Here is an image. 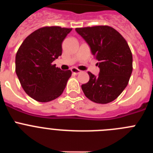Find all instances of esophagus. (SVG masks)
Masks as SVG:
<instances>
[{"mask_svg": "<svg viewBox=\"0 0 153 153\" xmlns=\"http://www.w3.org/2000/svg\"><path fill=\"white\" fill-rule=\"evenodd\" d=\"M71 71H72L73 74H78L81 72L80 70H78L77 68H76V67H73V68L71 69Z\"/></svg>", "mask_w": 153, "mask_h": 153, "instance_id": "34e87169", "label": "esophagus"}]
</instances>
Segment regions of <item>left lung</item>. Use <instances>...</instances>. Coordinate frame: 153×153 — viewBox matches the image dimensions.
Segmentation results:
<instances>
[{
  "label": "left lung",
  "instance_id": "1",
  "mask_svg": "<svg viewBox=\"0 0 153 153\" xmlns=\"http://www.w3.org/2000/svg\"><path fill=\"white\" fill-rule=\"evenodd\" d=\"M99 61L100 74L88 72L90 80L81 86L85 96L97 103L112 102L122 93L132 72V55L123 36L106 25L76 28Z\"/></svg>",
  "mask_w": 153,
  "mask_h": 153
}]
</instances>
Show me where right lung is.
Instances as JSON below:
<instances>
[{
  "mask_svg": "<svg viewBox=\"0 0 153 153\" xmlns=\"http://www.w3.org/2000/svg\"><path fill=\"white\" fill-rule=\"evenodd\" d=\"M72 28L47 26L25 38L15 58V71L22 88L36 101H52L63 93L71 76L52 64L62 54V42Z\"/></svg>",
  "mask_w": 153,
  "mask_h": 153,
  "instance_id": "right-lung-1",
  "label": "right lung"
}]
</instances>
